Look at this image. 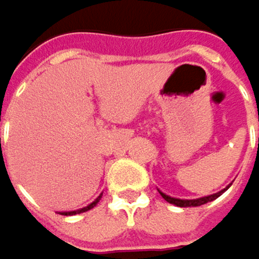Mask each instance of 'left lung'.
<instances>
[{
    "instance_id": "obj_1",
    "label": "left lung",
    "mask_w": 259,
    "mask_h": 259,
    "mask_svg": "<svg viewBox=\"0 0 259 259\" xmlns=\"http://www.w3.org/2000/svg\"><path fill=\"white\" fill-rule=\"evenodd\" d=\"M225 190H228V187ZM225 190H222L219 193H214V195H209V196H203V198H198V200H178V198H171V196H168V195H165L162 192H160V195H162V198L165 201H168L169 204H175V206H179V207H195V206H201V204H206L209 201L219 198V196Z\"/></svg>"
}]
</instances>
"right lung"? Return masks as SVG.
I'll list each match as a JSON object with an SVG mask.
<instances>
[{
    "label": "right lung",
    "mask_w": 259,
    "mask_h": 259,
    "mask_svg": "<svg viewBox=\"0 0 259 259\" xmlns=\"http://www.w3.org/2000/svg\"><path fill=\"white\" fill-rule=\"evenodd\" d=\"M102 198V196H99V198L94 201V203H91L90 206H86V207H83V209H78V210H72V212H63V215H75V214H81V212H86V210H90V209H93L97 203H99V200Z\"/></svg>",
    "instance_id": "right-lung-1"
}]
</instances>
